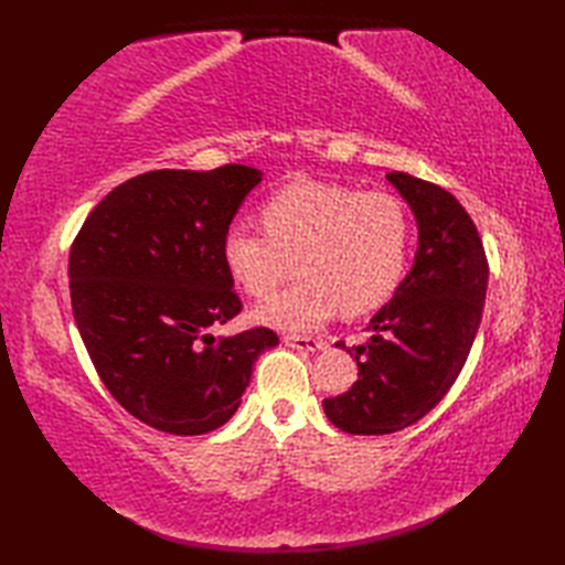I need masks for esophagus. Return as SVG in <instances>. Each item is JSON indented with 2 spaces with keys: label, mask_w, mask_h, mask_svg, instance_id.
<instances>
[{
  "label": "esophagus",
  "mask_w": 565,
  "mask_h": 565,
  "mask_svg": "<svg viewBox=\"0 0 565 565\" xmlns=\"http://www.w3.org/2000/svg\"><path fill=\"white\" fill-rule=\"evenodd\" d=\"M284 342L289 347H296L301 352H318L326 347V340L322 338H303V334H284Z\"/></svg>",
  "instance_id": "esophagus-1"
}]
</instances>
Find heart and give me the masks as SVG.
Instances as JSON below:
<instances>
[{"mask_svg": "<svg viewBox=\"0 0 565 565\" xmlns=\"http://www.w3.org/2000/svg\"><path fill=\"white\" fill-rule=\"evenodd\" d=\"M264 231L233 223L223 235V262L243 289L264 298L296 259L301 276L255 310L264 326L310 330L379 308L401 284L413 245L405 201L388 191L338 182L286 184L262 206Z\"/></svg>", "mask_w": 565, "mask_h": 565, "instance_id": "b5f03b06", "label": "heart"}]
</instances>
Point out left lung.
Segmentation results:
<instances>
[{
	"instance_id": "8db88e82",
	"label": "left lung",
	"mask_w": 565,
	"mask_h": 565,
	"mask_svg": "<svg viewBox=\"0 0 565 565\" xmlns=\"http://www.w3.org/2000/svg\"><path fill=\"white\" fill-rule=\"evenodd\" d=\"M386 177L411 203L419 247L391 303L371 318L369 340L347 350L359 366L352 388L322 401L330 423L350 435L411 427L449 393L473 347L488 289L483 239L456 196L413 174Z\"/></svg>"
}]
</instances>
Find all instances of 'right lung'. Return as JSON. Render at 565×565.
<instances>
[{
  "instance_id": "1",
  "label": "right lung",
  "mask_w": 565,
  "mask_h": 565,
  "mask_svg": "<svg viewBox=\"0 0 565 565\" xmlns=\"http://www.w3.org/2000/svg\"><path fill=\"white\" fill-rule=\"evenodd\" d=\"M262 182L247 164L154 170L109 191L70 247V298L104 386L170 435H206L237 411L269 328L215 340L243 310L223 235Z\"/></svg>"
}]
</instances>
